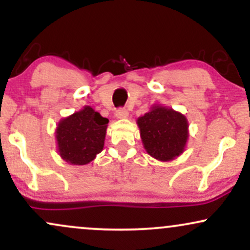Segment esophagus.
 I'll return each mask as SVG.
<instances>
[{
  "mask_svg": "<svg viewBox=\"0 0 250 250\" xmlns=\"http://www.w3.org/2000/svg\"><path fill=\"white\" fill-rule=\"evenodd\" d=\"M128 115H129V114H128L127 109L120 108V109H117V110H116V117H117V119H120V120L127 119Z\"/></svg>",
  "mask_w": 250,
  "mask_h": 250,
  "instance_id": "1",
  "label": "esophagus"
}]
</instances>
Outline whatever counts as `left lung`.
Returning a JSON list of instances; mask_svg holds the SVG:
<instances>
[{"mask_svg": "<svg viewBox=\"0 0 250 250\" xmlns=\"http://www.w3.org/2000/svg\"><path fill=\"white\" fill-rule=\"evenodd\" d=\"M143 147L154 159L173 161L185 151L189 137L188 120L180 111L154 104L137 119Z\"/></svg>", "mask_w": 250, "mask_h": 250, "instance_id": "obj_1", "label": "left lung"}]
</instances>
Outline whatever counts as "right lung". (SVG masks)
I'll return each instance as SVG.
<instances>
[{
  "mask_svg": "<svg viewBox=\"0 0 250 250\" xmlns=\"http://www.w3.org/2000/svg\"><path fill=\"white\" fill-rule=\"evenodd\" d=\"M109 120L89 105L63 117L57 125V151L63 161L74 166L88 165L104 146Z\"/></svg>",
  "mask_w": 250,
  "mask_h": 250,
  "instance_id": "1",
  "label": "right lung"
}]
</instances>
